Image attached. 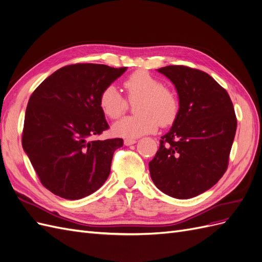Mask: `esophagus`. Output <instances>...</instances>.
Masks as SVG:
<instances>
[{
	"instance_id": "1",
	"label": "esophagus",
	"mask_w": 262,
	"mask_h": 262,
	"mask_svg": "<svg viewBox=\"0 0 262 262\" xmlns=\"http://www.w3.org/2000/svg\"><path fill=\"white\" fill-rule=\"evenodd\" d=\"M137 143V140L136 139H125L124 140V145L129 146V145H132V144H136Z\"/></svg>"
}]
</instances>
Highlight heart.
<instances>
[{
	"instance_id": "obj_1",
	"label": "heart",
	"mask_w": 262,
	"mask_h": 262,
	"mask_svg": "<svg viewBox=\"0 0 262 262\" xmlns=\"http://www.w3.org/2000/svg\"><path fill=\"white\" fill-rule=\"evenodd\" d=\"M123 89L129 101L138 100L134 106L136 116L124 117L113 125L118 137L139 138L156 131L158 123L163 126L171 124L179 112V100L176 93L163 86L161 81L144 71H138L123 82ZM99 106L107 117L117 119L128 109V102L114 85L101 92Z\"/></svg>"
}]
</instances>
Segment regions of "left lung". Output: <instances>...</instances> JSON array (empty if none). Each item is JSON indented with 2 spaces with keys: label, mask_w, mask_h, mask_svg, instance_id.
Instances as JSON below:
<instances>
[{
  "label": "left lung",
  "mask_w": 262,
  "mask_h": 262,
  "mask_svg": "<svg viewBox=\"0 0 262 262\" xmlns=\"http://www.w3.org/2000/svg\"><path fill=\"white\" fill-rule=\"evenodd\" d=\"M175 85L179 112L149 162L155 186L176 199L212 188L227 169L237 120L227 92L203 71L184 66L157 70Z\"/></svg>",
  "instance_id": "left-lung-1"
}]
</instances>
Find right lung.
I'll return each instance as SVG.
<instances>
[{
  "instance_id": "add662e5",
  "label": "right lung",
  "mask_w": 262,
  "mask_h": 262,
  "mask_svg": "<svg viewBox=\"0 0 262 262\" xmlns=\"http://www.w3.org/2000/svg\"><path fill=\"white\" fill-rule=\"evenodd\" d=\"M125 71L93 63L67 66L31 94L21 144L41 184L55 195L82 199L107 180L123 140L93 139L109 128L99 97Z\"/></svg>"
}]
</instances>
